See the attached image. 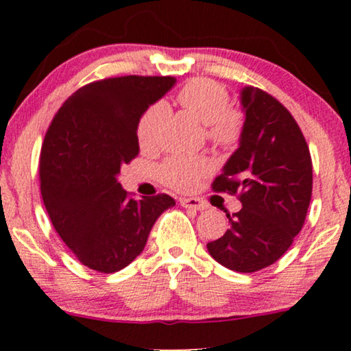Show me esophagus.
I'll use <instances>...</instances> for the list:
<instances>
[{"label":"esophagus","mask_w":351,"mask_h":351,"mask_svg":"<svg viewBox=\"0 0 351 351\" xmlns=\"http://www.w3.org/2000/svg\"><path fill=\"white\" fill-rule=\"evenodd\" d=\"M180 206L185 209H195V210H204L208 208V203L201 198H180Z\"/></svg>","instance_id":"esophagus-1"}]
</instances>
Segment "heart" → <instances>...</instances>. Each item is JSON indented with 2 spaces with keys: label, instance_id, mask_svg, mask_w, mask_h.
<instances>
[{
  "label": "heart",
  "instance_id": "heart-1",
  "mask_svg": "<svg viewBox=\"0 0 351 351\" xmlns=\"http://www.w3.org/2000/svg\"><path fill=\"white\" fill-rule=\"evenodd\" d=\"M177 102L186 113L206 126V136L215 145L233 148L244 132V113L230 107V94L223 84L209 78L190 80L177 94ZM171 112L166 102L150 105L138 119L137 138L143 150L160 145ZM210 172V162L201 156L172 155L158 167V176L171 189L189 191Z\"/></svg>",
  "mask_w": 351,
  "mask_h": 351
}]
</instances>
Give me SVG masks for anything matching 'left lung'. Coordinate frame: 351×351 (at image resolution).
<instances>
[{
	"label": "left lung",
	"mask_w": 351,
	"mask_h": 351,
	"mask_svg": "<svg viewBox=\"0 0 351 351\" xmlns=\"http://www.w3.org/2000/svg\"><path fill=\"white\" fill-rule=\"evenodd\" d=\"M241 104L239 148L210 186L234 195L243 208L227 214L230 228L208 251L230 270L252 273L275 263L304 227L313 171L304 134L280 100L251 86Z\"/></svg>",
	"instance_id": "1"
}]
</instances>
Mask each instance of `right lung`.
<instances>
[{
	"instance_id": "obj_1",
	"label": "right lung",
	"mask_w": 351,
	"mask_h": 351,
	"mask_svg": "<svg viewBox=\"0 0 351 351\" xmlns=\"http://www.w3.org/2000/svg\"><path fill=\"white\" fill-rule=\"evenodd\" d=\"M172 76H117L83 86L47 128L40 186L56 232L75 257L100 273L128 267L145 247L156 219L176 204L166 193L132 198L118 174L138 155L137 124Z\"/></svg>"
}]
</instances>
